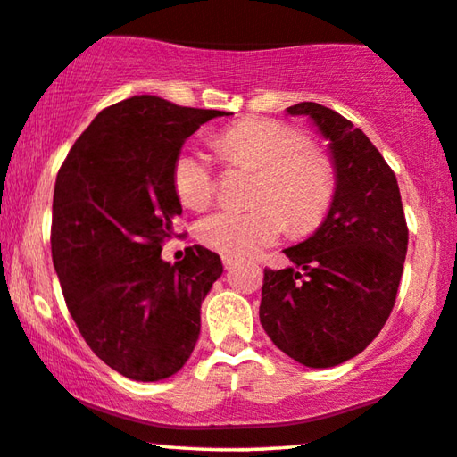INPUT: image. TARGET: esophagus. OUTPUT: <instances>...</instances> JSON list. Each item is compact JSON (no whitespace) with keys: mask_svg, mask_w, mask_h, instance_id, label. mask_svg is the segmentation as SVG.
<instances>
[{"mask_svg":"<svg viewBox=\"0 0 457 457\" xmlns=\"http://www.w3.org/2000/svg\"><path fill=\"white\" fill-rule=\"evenodd\" d=\"M221 261H223V267H226V269H234L237 262H240V259H237V256H234V254H223Z\"/></svg>","mask_w":457,"mask_h":457,"instance_id":"obj_1","label":"esophagus"}]
</instances>
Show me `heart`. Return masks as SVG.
I'll return each mask as SVG.
<instances>
[{
  "mask_svg": "<svg viewBox=\"0 0 457 457\" xmlns=\"http://www.w3.org/2000/svg\"><path fill=\"white\" fill-rule=\"evenodd\" d=\"M215 149L229 165L259 171L256 207L221 209L204 217L198 237L204 246L246 256L273 244L286 226L308 234L323 223L336 196V173L323 153L306 146L304 134L278 120H246L223 130ZM173 188L190 209L215 196V178L204 153L186 149L173 162Z\"/></svg>",
  "mask_w": 457,
  "mask_h": 457,
  "instance_id": "1",
  "label": "heart"
}]
</instances>
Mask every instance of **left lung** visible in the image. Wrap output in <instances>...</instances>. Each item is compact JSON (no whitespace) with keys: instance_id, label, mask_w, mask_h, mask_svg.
I'll return each mask as SVG.
<instances>
[{"instance_id":"left-lung-1","label":"left lung","mask_w":457,"mask_h":457,"mask_svg":"<svg viewBox=\"0 0 457 457\" xmlns=\"http://www.w3.org/2000/svg\"><path fill=\"white\" fill-rule=\"evenodd\" d=\"M286 112L306 115L329 140L336 196L319 229L284 250L292 267L265 269L259 317L284 354L329 369L360 354L387 323L408 226L395 173L360 128L312 101Z\"/></svg>"}]
</instances>
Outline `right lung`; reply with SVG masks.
<instances>
[{
  "label": "right lung",
  "mask_w": 457,
  "mask_h": 457,
  "mask_svg": "<svg viewBox=\"0 0 457 457\" xmlns=\"http://www.w3.org/2000/svg\"><path fill=\"white\" fill-rule=\"evenodd\" d=\"M229 115L138 95L103 109L57 171L51 256L76 327L103 362L134 381L182 369L220 254L162 259L182 204L173 162L204 121Z\"/></svg>",
  "instance_id": "right-lung-1"
}]
</instances>
